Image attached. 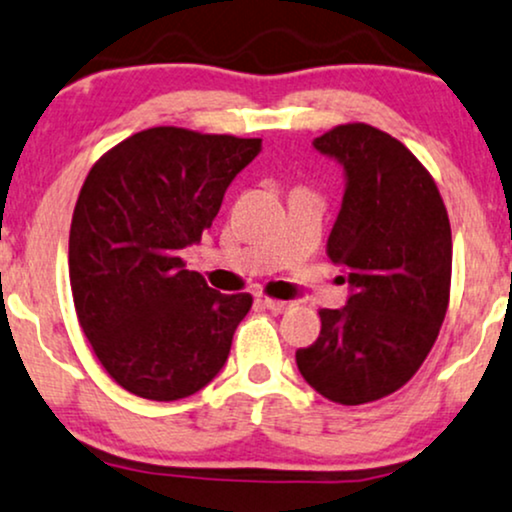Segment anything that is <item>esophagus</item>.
Masks as SVG:
<instances>
[{
	"instance_id": "34e87169",
	"label": "esophagus",
	"mask_w": 512,
	"mask_h": 512,
	"mask_svg": "<svg viewBox=\"0 0 512 512\" xmlns=\"http://www.w3.org/2000/svg\"><path fill=\"white\" fill-rule=\"evenodd\" d=\"M260 303L267 307V310L279 312V315H281V312H288L293 307L291 303H283V300H274V298H260Z\"/></svg>"
}]
</instances>
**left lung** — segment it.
I'll return each instance as SVG.
<instances>
[{
  "instance_id": "1",
  "label": "left lung",
  "mask_w": 512,
  "mask_h": 512,
  "mask_svg": "<svg viewBox=\"0 0 512 512\" xmlns=\"http://www.w3.org/2000/svg\"><path fill=\"white\" fill-rule=\"evenodd\" d=\"M315 147L346 169L326 255L353 295L319 312V338L295 362L324 398L372 403L408 384L434 348L451 300V221L427 166L389 133L341 123Z\"/></svg>"
}]
</instances>
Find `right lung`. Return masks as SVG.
I'll use <instances>...</instances> for the list:
<instances>
[{
  "label": "right lung",
  "instance_id": "right-lung-1",
  "mask_svg": "<svg viewBox=\"0 0 512 512\" xmlns=\"http://www.w3.org/2000/svg\"><path fill=\"white\" fill-rule=\"evenodd\" d=\"M260 138L157 126L92 164L71 219L69 279L78 324L121 389L193 396L219 374L250 293L224 295L188 272L226 188Z\"/></svg>",
  "mask_w": 512,
  "mask_h": 512
}]
</instances>
